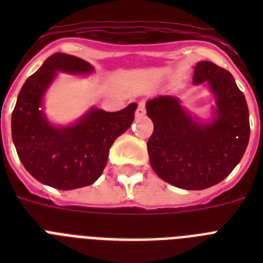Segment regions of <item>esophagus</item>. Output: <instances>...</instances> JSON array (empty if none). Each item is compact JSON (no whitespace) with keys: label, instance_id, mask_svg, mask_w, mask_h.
Returning <instances> with one entry per match:
<instances>
[{"label":"esophagus","instance_id":"obj_1","mask_svg":"<svg viewBox=\"0 0 263 263\" xmlns=\"http://www.w3.org/2000/svg\"><path fill=\"white\" fill-rule=\"evenodd\" d=\"M144 115H146V103L140 101L138 103V109H136V117H143Z\"/></svg>","mask_w":263,"mask_h":263}]
</instances>
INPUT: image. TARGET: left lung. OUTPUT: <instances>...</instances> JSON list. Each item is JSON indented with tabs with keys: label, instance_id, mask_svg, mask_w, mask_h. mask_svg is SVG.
<instances>
[{
	"label": "left lung",
	"instance_id": "8db88e82",
	"mask_svg": "<svg viewBox=\"0 0 263 263\" xmlns=\"http://www.w3.org/2000/svg\"><path fill=\"white\" fill-rule=\"evenodd\" d=\"M204 82L216 99L209 121L194 119L172 95L146 103L154 124L147 142L152 168L183 190H204L222 181L249 144V107L233 76L210 61H199L194 67V84Z\"/></svg>",
	"mask_w": 263,
	"mask_h": 263
}]
</instances>
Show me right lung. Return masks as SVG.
Returning <instances> with one entry per match:
<instances>
[{"instance_id": "obj_1", "label": "right lung", "mask_w": 263, "mask_h": 263, "mask_svg": "<svg viewBox=\"0 0 263 263\" xmlns=\"http://www.w3.org/2000/svg\"><path fill=\"white\" fill-rule=\"evenodd\" d=\"M94 68L75 55L55 53L31 75L12 113V139L32 177L57 190H75L98 180L111 144L131 127L136 103L119 111L91 107L76 123L54 125L43 113V97L57 72L90 75Z\"/></svg>"}]
</instances>
